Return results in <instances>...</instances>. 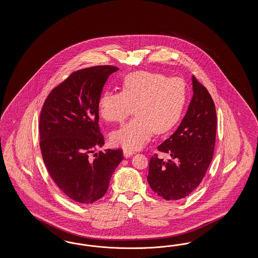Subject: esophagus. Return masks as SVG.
Segmentation results:
<instances>
[{"label": "esophagus", "mask_w": 258, "mask_h": 258, "mask_svg": "<svg viewBox=\"0 0 258 258\" xmlns=\"http://www.w3.org/2000/svg\"><path fill=\"white\" fill-rule=\"evenodd\" d=\"M133 153H134V151H133V150H130V149H124V156L125 157L132 156Z\"/></svg>", "instance_id": "1"}]
</instances>
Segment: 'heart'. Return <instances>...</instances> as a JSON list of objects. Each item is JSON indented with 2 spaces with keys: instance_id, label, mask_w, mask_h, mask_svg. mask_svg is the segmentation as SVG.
<instances>
[{
  "instance_id": "obj_1",
  "label": "heart",
  "mask_w": 258,
  "mask_h": 258,
  "mask_svg": "<svg viewBox=\"0 0 258 258\" xmlns=\"http://www.w3.org/2000/svg\"><path fill=\"white\" fill-rule=\"evenodd\" d=\"M187 100L183 79L164 74L138 71L122 80V91L104 92L98 99V112L110 123H122L133 112L135 116L112 133L116 146L134 150L142 148L153 133H167L179 122Z\"/></svg>"
}]
</instances>
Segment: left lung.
Here are the masks:
<instances>
[{"label":"left lung","instance_id":"8db88e82","mask_svg":"<svg viewBox=\"0 0 258 258\" xmlns=\"http://www.w3.org/2000/svg\"><path fill=\"white\" fill-rule=\"evenodd\" d=\"M193 97L177 131L157 149L168 153L164 162L158 154L149 161L148 181L157 195L177 201L191 194L211 164L217 133L215 103L207 89L192 78Z\"/></svg>","mask_w":258,"mask_h":258}]
</instances>
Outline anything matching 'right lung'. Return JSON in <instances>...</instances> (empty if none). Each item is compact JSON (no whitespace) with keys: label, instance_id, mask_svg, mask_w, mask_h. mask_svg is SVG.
I'll use <instances>...</instances> for the list:
<instances>
[{"label":"right lung","instance_id":"1","mask_svg":"<svg viewBox=\"0 0 258 258\" xmlns=\"http://www.w3.org/2000/svg\"><path fill=\"white\" fill-rule=\"evenodd\" d=\"M117 67L99 65L72 73L48 94L39 117V147L47 170L71 200L94 203L106 194L123 160L122 149L92 155L105 143L98 99Z\"/></svg>","mask_w":258,"mask_h":258}]
</instances>
